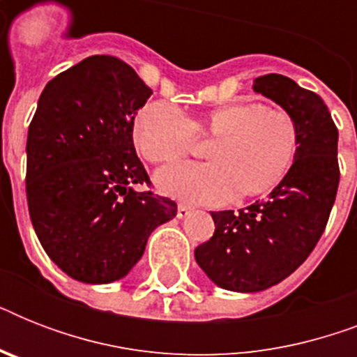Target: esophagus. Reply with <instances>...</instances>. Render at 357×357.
Here are the masks:
<instances>
[{
  "label": "esophagus",
  "mask_w": 357,
  "mask_h": 357,
  "mask_svg": "<svg viewBox=\"0 0 357 357\" xmlns=\"http://www.w3.org/2000/svg\"><path fill=\"white\" fill-rule=\"evenodd\" d=\"M190 213V207L185 206V204H179L178 206V218H185Z\"/></svg>",
  "instance_id": "34e87169"
}]
</instances>
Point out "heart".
I'll list each match as a JSON object with an SVG mask.
<instances>
[{"mask_svg":"<svg viewBox=\"0 0 357 357\" xmlns=\"http://www.w3.org/2000/svg\"><path fill=\"white\" fill-rule=\"evenodd\" d=\"M192 133L215 140L206 165H172L155 174L157 187L192 204L220 206L231 198L271 192L293 170L300 129L293 114L259 102H231L189 120L178 105L150 102L133 122V142L150 162H174L189 153Z\"/></svg>","mask_w":357,"mask_h":357,"instance_id":"b5f03b06","label":"heart"}]
</instances>
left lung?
<instances>
[{"instance_id": "8db88e82", "label": "left lung", "mask_w": 357, "mask_h": 357, "mask_svg": "<svg viewBox=\"0 0 357 357\" xmlns=\"http://www.w3.org/2000/svg\"><path fill=\"white\" fill-rule=\"evenodd\" d=\"M254 91L293 114L300 151L293 170L266 200L237 213H211L215 234L195 250L207 278L237 293L265 291L307 259L339 187V133L322 98L280 74L257 77Z\"/></svg>"}]
</instances>
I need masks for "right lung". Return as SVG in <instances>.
Returning a JSON list of instances; mask_svg holds the SVG:
<instances>
[{
  "mask_svg": "<svg viewBox=\"0 0 357 357\" xmlns=\"http://www.w3.org/2000/svg\"><path fill=\"white\" fill-rule=\"evenodd\" d=\"M151 89L111 55L83 59L42 91L27 133L25 192L35 234L55 265L83 283H111L142 257L178 206L150 183L133 146Z\"/></svg>",
  "mask_w": 357,
  "mask_h": 357,
  "instance_id": "add662e5",
  "label": "right lung"
}]
</instances>
